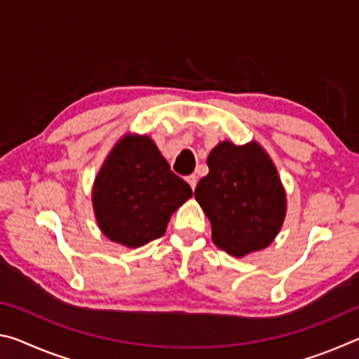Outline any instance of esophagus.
<instances>
[{
  "label": "esophagus",
  "instance_id": "obj_1",
  "mask_svg": "<svg viewBox=\"0 0 359 359\" xmlns=\"http://www.w3.org/2000/svg\"><path fill=\"white\" fill-rule=\"evenodd\" d=\"M187 182H188V184H190L191 190H194V188H196V184H198L196 175H188V177H187Z\"/></svg>",
  "mask_w": 359,
  "mask_h": 359
}]
</instances>
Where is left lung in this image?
<instances>
[{
    "label": "left lung",
    "instance_id": "left-lung-1",
    "mask_svg": "<svg viewBox=\"0 0 359 359\" xmlns=\"http://www.w3.org/2000/svg\"><path fill=\"white\" fill-rule=\"evenodd\" d=\"M208 166L194 198L210 220L214 244L233 257L269 245L282 228L287 198L266 151L255 142L224 141L210 151Z\"/></svg>",
    "mask_w": 359,
    "mask_h": 359
}]
</instances>
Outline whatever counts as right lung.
I'll list each match as a JSON object with an SVG mask.
<instances>
[{"instance_id":"add662e5","label":"right lung","mask_w":359,"mask_h":359,"mask_svg":"<svg viewBox=\"0 0 359 359\" xmlns=\"http://www.w3.org/2000/svg\"><path fill=\"white\" fill-rule=\"evenodd\" d=\"M191 194L150 137L126 136L95 180L93 208L109 239L141 247L165 234L171 214Z\"/></svg>"}]
</instances>
